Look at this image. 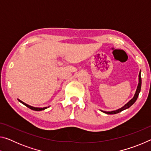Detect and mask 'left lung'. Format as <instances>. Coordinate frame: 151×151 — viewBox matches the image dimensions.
<instances>
[{
    "instance_id": "left-lung-1",
    "label": "left lung",
    "mask_w": 151,
    "mask_h": 151,
    "mask_svg": "<svg viewBox=\"0 0 151 151\" xmlns=\"http://www.w3.org/2000/svg\"><path fill=\"white\" fill-rule=\"evenodd\" d=\"M139 85H138V86H137V91H136V93H135V94H134L133 98H132L131 100L129 102V103H127L124 106H122V108L116 110V111H111V112H106V111H103V112H104V113L108 114H114L119 113V112L124 111V110L129 108L130 106H132V104L134 103V102L137 101L138 96H139V94L140 91V88H141V77H140V73H139Z\"/></svg>"
}]
</instances>
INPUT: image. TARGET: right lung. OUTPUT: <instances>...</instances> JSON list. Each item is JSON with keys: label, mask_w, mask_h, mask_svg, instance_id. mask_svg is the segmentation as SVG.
I'll return each mask as SVG.
<instances>
[{"label": "right lung", "mask_w": 151, "mask_h": 151, "mask_svg": "<svg viewBox=\"0 0 151 151\" xmlns=\"http://www.w3.org/2000/svg\"><path fill=\"white\" fill-rule=\"evenodd\" d=\"M19 101L20 102V103L23 104L24 105H25V106H27L28 108H29L30 109L33 110V111H42V110H45V109H47V107H44V108H37V107H33V106H29V105H28V104H25L24 103H23V102H22L21 101H20V100H19Z\"/></svg>", "instance_id": "right-lung-1"}]
</instances>
